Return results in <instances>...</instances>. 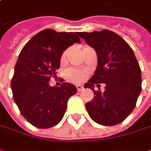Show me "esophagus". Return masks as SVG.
I'll use <instances>...</instances> for the list:
<instances>
[{
	"label": "esophagus",
	"instance_id": "34e87169",
	"mask_svg": "<svg viewBox=\"0 0 151 151\" xmlns=\"http://www.w3.org/2000/svg\"><path fill=\"white\" fill-rule=\"evenodd\" d=\"M76 88H77L78 92H80V91L83 89V86H80V85H77V86H76Z\"/></svg>",
	"mask_w": 151,
	"mask_h": 151
}]
</instances>
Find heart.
I'll return each instance as SVG.
<instances>
[{
	"mask_svg": "<svg viewBox=\"0 0 151 151\" xmlns=\"http://www.w3.org/2000/svg\"><path fill=\"white\" fill-rule=\"evenodd\" d=\"M65 57H66V51H65L62 54L61 62H64L65 60ZM65 76L66 79H68L69 81H72L73 83H79L86 78V73L84 71L78 70V69H75V68H69L66 70Z\"/></svg>",
	"mask_w": 151,
	"mask_h": 151,
	"instance_id": "1",
	"label": "heart"
}]
</instances>
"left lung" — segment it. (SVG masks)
I'll return each instance as SVG.
<instances>
[{
    "mask_svg": "<svg viewBox=\"0 0 151 151\" xmlns=\"http://www.w3.org/2000/svg\"><path fill=\"white\" fill-rule=\"evenodd\" d=\"M97 54L98 66L84 87L93 90V99L86 104L90 117L104 126L123 122L135 108L142 91V75L133 50L116 33L101 31L78 32ZM101 83H105L104 92ZM97 85L98 91L93 89Z\"/></svg>",
    "mask_w": 151,
    "mask_h": 151,
    "instance_id": "obj_1",
    "label": "left lung"
}]
</instances>
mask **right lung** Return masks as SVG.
<instances>
[{
  "instance_id": "1",
  "label": "right lung",
  "mask_w": 151,
  "mask_h": 151,
  "mask_svg": "<svg viewBox=\"0 0 151 151\" xmlns=\"http://www.w3.org/2000/svg\"><path fill=\"white\" fill-rule=\"evenodd\" d=\"M80 43L78 32L46 29L22 48L11 80L14 101L22 115L38 129H49L63 118L67 101L77 93L75 86L63 82L59 87L49 82L57 74L64 50Z\"/></svg>"
}]
</instances>
